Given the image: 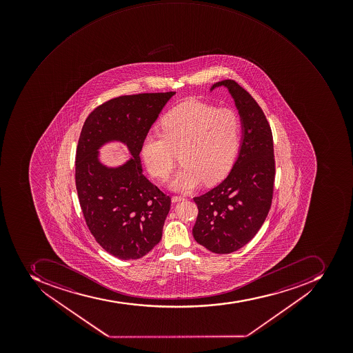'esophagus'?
<instances>
[{
	"mask_svg": "<svg viewBox=\"0 0 353 353\" xmlns=\"http://www.w3.org/2000/svg\"><path fill=\"white\" fill-rule=\"evenodd\" d=\"M185 198L181 197V196H172V203H181V201H183Z\"/></svg>",
	"mask_w": 353,
	"mask_h": 353,
	"instance_id": "1",
	"label": "esophagus"
}]
</instances>
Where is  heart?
Returning <instances> with one entry per match:
<instances>
[{"instance_id": "1", "label": "heart", "mask_w": 353, "mask_h": 353, "mask_svg": "<svg viewBox=\"0 0 353 353\" xmlns=\"http://www.w3.org/2000/svg\"><path fill=\"white\" fill-rule=\"evenodd\" d=\"M163 135L148 134L141 154L150 175L166 181L174 168V152L183 165L170 181L172 190L189 192L203 181L211 185L229 174L241 143V121L229 109L187 100L161 118Z\"/></svg>"}]
</instances>
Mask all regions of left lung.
I'll list each match as a JSON object with an SVG mask.
<instances>
[{
	"mask_svg": "<svg viewBox=\"0 0 353 353\" xmlns=\"http://www.w3.org/2000/svg\"><path fill=\"white\" fill-rule=\"evenodd\" d=\"M227 88L242 125L238 159L220 185L194 197V240L216 254H229L249 243L271 208L275 161L273 135L265 115L248 91L234 80L216 82L210 91Z\"/></svg>",
	"mask_w": 353,
	"mask_h": 353,
	"instance_id": "left-lung-1",
	"label": "left lung"
}]
</instances>
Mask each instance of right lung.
<instances>
[{"mask_svg": "<svg viewBox=\"0 0 353 353\" xmlns=\"http://www.w3.org/2000/svg\"><path fill=\"white\" fill-rule=\"evenodd\" d=\"M176 92L140 93L111 99L89 114L76 153V187L85 223L108 253L137 260L159 243L170 212V196L143 175V140ZM125 144L132 157L120 167L104 165L98 150Z\"/></svg>", "mask_w": 353, "mask_h": 353, "instance_id": "add662e5", "label": "right lung"}]
</instances>
